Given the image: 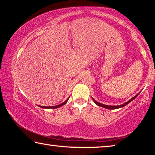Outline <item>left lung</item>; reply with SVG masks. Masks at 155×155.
<instances>
[{"mask_svg":"<svg viewBox=\"0 0 155 155\" xmlns=\"http://www.w3.org/2000/svg\"><path fill=\"white\" fill-rule=\"evenodd\" d=\"M139 94H140V93H139ZM139 94H137V95H136L135 96L133 97V98H131L130 100H129V101H128V102H127V103H125L124 104H121V105H117V106H109V105H105V104H101V103H98V102L96 101L95 100H94V98H92V99H93V101H94V103H95L97 104V105H98V106H100V107H104V108H106V109H115L121 108V107H124L125 105H127V104L129 103L130 102H131V101H133V100H134V99L136 98V97H137V96L139 95Z\"/></svg>","mask_w":155,"mask_h":155,"instance_id":"left-lung-1","label":"left lung"}]
</instances>
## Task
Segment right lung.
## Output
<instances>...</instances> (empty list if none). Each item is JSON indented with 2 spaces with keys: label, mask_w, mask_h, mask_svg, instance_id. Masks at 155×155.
Masks as SVG:
<instances>
[{
  "label": "right lung",
  "mask_w": 155,
  "mask_h": 155,
  "mask_svg": "<svg viewBox=\"0 0 155 155\" xmlns=\"http://www.w3.org/2000/svg\"><path fill=\"white\" fill-rule=\"evenodd\" d=\"M69 99V98H68L66 101H65V102H64V103L60 104H58V105H56V106H53V107H44V106H40V107H41V108H44V109H56V108H58V107H61L63 105H64L65 104H66V103L68 102V100Z\"/></svg>",
  "instance_id": "1"
}]
</instances>
